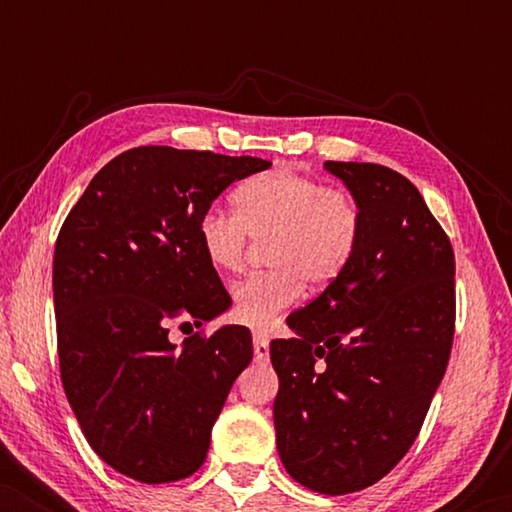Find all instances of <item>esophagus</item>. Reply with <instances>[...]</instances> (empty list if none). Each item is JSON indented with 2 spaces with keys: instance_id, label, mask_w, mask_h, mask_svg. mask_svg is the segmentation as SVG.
Segmentation results:
<instances>
[{
  "instance_id": "esophagus-1",
  "label": "esophagus",
  "mask_w": 512,
  "mask_h": 512,
  "mask_svg": "<svg viewBox=\"0 0 512 512\" xmlns=\"http://www.w3.org/2000/svg\"><path fill=\"white\" fill-rule=\"evenodd\" d=\"M268 356H270V340H268V335L254 333V359L258 363H263V361H268Z\"/></svg>"
}]
</instances>
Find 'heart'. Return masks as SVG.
<instances>
[{
  "instance_id": "1",
  "label": "heart",
  "mask_w": 512,
  "mask_h": 512,
  "mask_svg": "<svg viewBox=\"0 0 512 512\" xmlns=\"http://www.w3.org/2000/svg\"><path fill=\"white\" fill-rule=\"evenodd\" d=\"M233 214L207 209L198 221L202 256L216 272L240 270L251 240H265L270 270L233 286V319L268 328L296 303L305 282L319 289L338 279L352 261L361 214L345 191L326 188L303 174L277 167L261 172L233 193Z\"/></svg>"
}]
</instances>
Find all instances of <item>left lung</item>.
Wrapping results in <instances>:
<instances>
[{"label":"left lung","mask_w":512,"mask_h":512,"mask_svg":"<svg viewBox=\"0 0 512 512\" xmlns=\"http://www.w3.org/2000/svg\"><path fill=\"white\" fill-rule=\"evenodd\" d=\"M359 207L345 272L272 340L275 429L289 475L319 494L359 492L405 457L454 338V251L403 174L326 160Z\"/></svg>","instance_id":"1"}]
</instances>
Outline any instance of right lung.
<instances>
[{"instance_id":"add662e5","label":"right lung","mask_w":512,"mask_h":512,"mask_svg":"<svg viewBox=\"0 0 512 512\" xmlns=\"http://www.w3.org/2000/svg\"><path fill=\"white\" fill-rule=\"evenodd\" d=\"M272 163L251 156L139 146L90 181L53 256L60 375L90 447L146 485L188 478L249 366L251 333L223 326L181 345L172 319L202 326L230 296L198 244L212 202Z\"/></svg>"}]
</instances>
